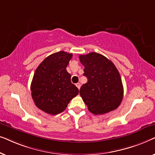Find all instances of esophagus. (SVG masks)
<instances>
[{"mask_svg": "<svg viewBox=\"0 0 155 155\" xmlns=\"http://www.w3.org/2000/svg\"><path fill=\"white\" fill-rule=\"evenodd\" d=\"M76 87H77L80 90V87H81V84H80V83H77L76 84Z\"/></svg>", "mask_w": 155, "mask_h": 155, "instance_id": "1", "label": "esophagus"}]
</instances>
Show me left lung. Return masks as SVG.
Wrapping results in <instances>:
<instances>
[{
    "label": "left lung",
    "instance_id": "left-lung-1",
    "mask_svg": "<svg viewBox=\"0 0 155 155\" xmlns=\"http://www.w3.org/2000/svg\"><path fill=\"white\" fill-rule=\"evenodd\" d=\"M79 58L84 67L83 75L87 78L80 94L89 111L98 115L117 109L124 97V87L114 63L96 52L80 55Z\"/></svg>",
    "mask_w": 155,
    "mask_h": 155
}]
</instances>
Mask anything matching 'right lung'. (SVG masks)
Returning <instances> with one entry per match:
<instances>
[{"label":"right lung","instance_id":"add662e5","mask_svg":"<svg viewBox=\"0 0 155 155\" xmlns=\"http://www.w3.org/2000/svg\"><path fill=\"white\" fill-rule=\"evenodd\" d=\"M73 54L58 51L44 59L34 74L31 83V97L35 105L51 115L60 114L70 101L79 93L71 83L66 67Z\"/></svg>","mask_w":155,"mask_h":155}]
</instances>
